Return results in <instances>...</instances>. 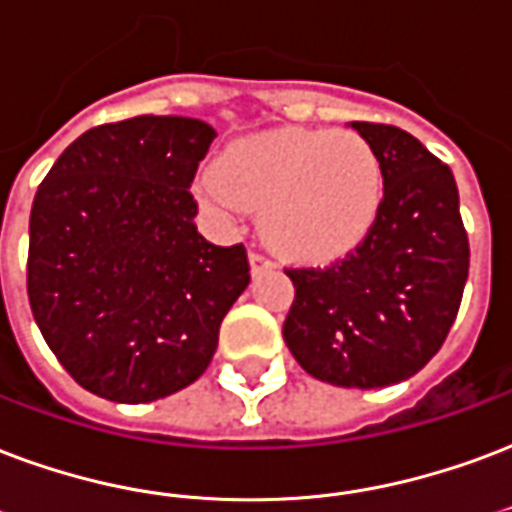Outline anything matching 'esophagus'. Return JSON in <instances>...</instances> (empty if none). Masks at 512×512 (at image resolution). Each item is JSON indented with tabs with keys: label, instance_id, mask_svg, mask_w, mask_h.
<instances>
[{
	"label": "esophagus",
	"instance_id": "esophagus-1",
	"mask_svg": "<svg viewBox=\"0 0 512 512\" xmlns=\"http://www.w3.org/2000/svg\"><path fill=\"white\" fill-rule=\"evenodd\" d=\"M275 264L272 259H267L264 253H251V275H261V272L272 270Z\"/></svg>",
	"mask_w": 512,
	"mask_h": 512
}]
</instances>
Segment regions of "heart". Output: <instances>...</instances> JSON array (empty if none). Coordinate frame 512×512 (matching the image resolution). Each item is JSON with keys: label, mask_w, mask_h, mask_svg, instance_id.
Listing matches in <instances>:
<instances>
[{"label": "heart", "mask_w": 512, "mask_h": 512, "mask_svg": "<svg viewBox=\"0 0 512 512\" xmlns=\"http://www.w3.org/2000/svg\"><path fill=\"white\" fill-rule=\"evenodd\" d=\"M383 194L378 151L337 129H278L237 140L197 183L205 210H261L264 240L302 264L356 251L378 221Z\"/></svg>", "instance_id": "1"}]
</instances>
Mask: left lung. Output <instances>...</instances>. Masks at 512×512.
Wrapping results in <instances>:
<instances>
[{
  "label": "left lung",
  "instance_id": "8db88e82",
  "mask_svg": "<svg viewBox=\"0 0 512 512\" xmlns=\"http://www.w3.org/2000/svg\"><path fill=\"white\" fill-rule=\"evenodd\" d=\"M383 164V207L367 240L326 270H288L297 297L283 324L313 378L383 388L413 378L459 313L470 242L453 172L397 126L353 121Z\"/></svg>",
  "mask_w": 512,
  "mask_h": 512
}]
</instances>
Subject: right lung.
Instances as JSON below:
<instances>
[{
    "label": "right lung",
    "mask_w": 512,
    "mask_h": 512,
    "mask_svg": "<svg viewBox=\"0 0 512 512\" xmlns=\"http://www.w3.org/2000/svg\"><path fill=\"white\" fill-rule=\"evenodd\" d=\"M213 137L180 115L96 126L37 188L29 305L61 367L96 397L142 405L194 383L251 283L245 248L194 226L188 188Z\"/></svg>",
    "instance_id": "right-lung-1"
}]
</instances>
